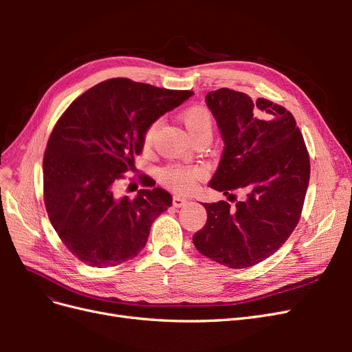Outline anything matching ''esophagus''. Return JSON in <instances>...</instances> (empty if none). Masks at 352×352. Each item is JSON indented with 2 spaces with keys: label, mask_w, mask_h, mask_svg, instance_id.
<instances>
[{
  "label": "esophagus",
  "mask_w": 352,
  "mask_h": 352,
  "mask_svg": "<svg viewBox=\"0 0 352 352\" xmlns=\"http://www.w3.org/2000/svg\"><path fill=\"white\" fill-rule=\"evenodd\" d=\"M186 202H188L186 198H182V197H179V195L173 197V206L175 207H182V206L186 204Z\"/></svg>",
  "instance_id": "1"
}]
</instances>
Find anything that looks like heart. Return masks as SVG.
I'll list each match as a JSON object with an SVG mask.
<instances>
[{
  "label": "heart",
  "instance_id": "b5f03b06",
  "mask_svg": "<svg viewBox=\"0 0 352 352\" xmlns=\"http://www.w3.org/2000/svg\"><path fill=\"white\" fill-rule=\"evenodd\" d=\"M180 120L185 124L188 133L194 138L201 135H211L212 131V116L204 105H190L180 113ZM160 120H154L145 127L142 135V145L145 150L151 148ZM206 176V170L199 166H167L160 173V180L164 186L175 190L177 194H188L197 185L198 180Z\"/></svg>",
  "mask_w": 352,
  "mask_h": 352
}]
</instances>
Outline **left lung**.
<instances>
[{
  "label": "left lung",
  "mask_w": 352,
  "mask_h": 352,
  "mask_svg": "<svg viewBox=\"0 0 352 352\" xmlns=\"http://www.w3.org/2000/svg\"><path fill=\"white\" fill-rule=\"evenodd\" d=\"M225 141L210 186L247 198L206 202L207 223L192 241L206 257L230 269L251 267L278 251L301 219L310 157L291 111L228 88L206 97Z\"/></svg>",
  "instance_id": "1"
}]
</instances>
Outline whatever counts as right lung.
<instances>
[{
    "mask_svg": "<svg viewBox=\"0 0 352 352\" xmlns=\"http://www.w3.org/2000/svg\"><path fill=\"white\" fill-rule=\"evenodd\" d=\"M173 91L116 78L95 85L61 114L42 162L44 201L66 248L91 267H113L145 247L153 221L172 195L146 175L135 199L113 189L126 172H138L145 127L188 100Z\"/></svg>",
    "mask_w": 352,
    "mask_h": 352,
    "instance_id": "add662e5",
    "label": "right lung"
}]
</instances>
